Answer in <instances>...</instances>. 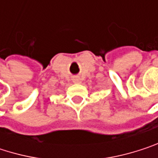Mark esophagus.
I'll list each match as a JSON object with an SVG mask.
<instances>
[{
	"label": "esophagus",
	"mask_w": 158,
	"mask_h": 158,
	"mask_svg": "<svg viewBox=\"0 0 158 158\" xmlns=\"http://www.w3.org/2000/svg\"><path fill=\"white\" fill-rule=\"evenodd\" d=\"M74 82H76V83H80V79H74Z\"/></svg>",
	"instance_id": "obj_1"
}]
</instances>
